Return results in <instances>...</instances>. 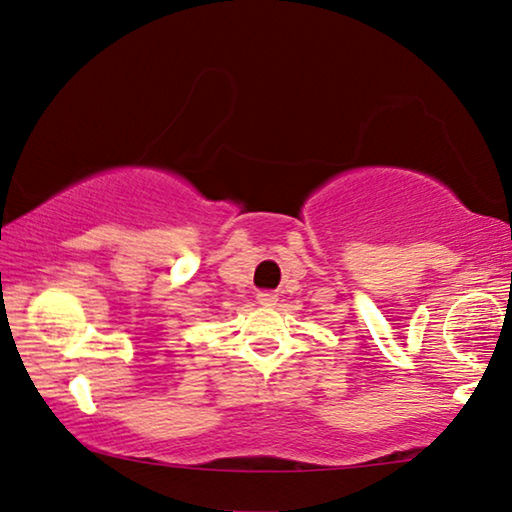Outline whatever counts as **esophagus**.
<instances>
[{"mask_svg": "<svg viewBox=\"0 0 512 512\" xmlns=\"http://www.w3.org/2000/svg\"><path fill=\"white\" fill-rule=\"evenodd\" d=\"M277 300H279V295L274 291H258L256 293V302L263 307H274L277 305Z\"/></svg>", "mask_w": 512, "mask_h": 512, "instance_id": "1", "label": "esophagus"}]
</instances>
